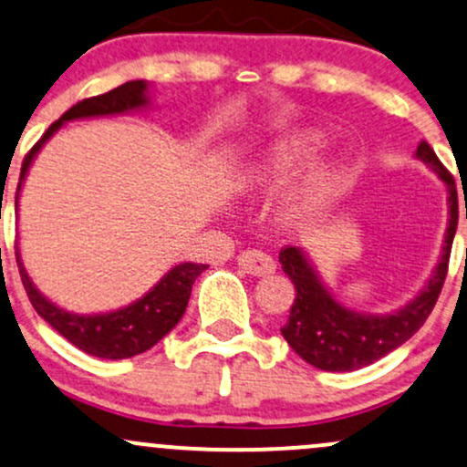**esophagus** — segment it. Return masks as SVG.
<instances>
[{"mask_svg": "<svg viewBox=\"0 0 467 467\" xmlns=\"http://www.w3.org/2000/svg\"><path fill=\"white\" fill-rule=\"evenodd\" d=\"M237 264L239 268H244L248 275H254V276H264V275H270L275 273V259L270 257L268 253H264V250H257V248H248L244 250L242 254L237 257Z\"/></svg>", "mask_w": 467, "mask_h": 467, "instance_id": "obj_1", "label": "esophagus"}]
</instances>
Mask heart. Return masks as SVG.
<instances>
[{
	"label": "heart",
	"mask_w": 467,
	"mask_h": 467,
	"mask_svg": "<svg viewBox=\"0 0 467 467\" xmlns=\"http://www.w3.org/2000/svg\"><path fill=\"white\" fill-rule=\"evenodd\" d=\"M321 132L304 128V130L290 132L279 141L261 148L259 152L239 161L233 171V179L242 188L275 186L288 179L292 172L299 171L308 163L312 155L319 150ZM337 182V171L332 166H317L299 182L285 199V213L290 217H304V214L319 210L330 197Z\"/></svg>",
	"instance_id": "heart-1"
}]
</instances>
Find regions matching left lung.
Wrapping results in <instances>:
<instances>
[{
    "label": "left lung",
    "instance_id": "8db88e82",
    "mask_svg": "<svg viewBox=\"0 0 467 467\" xmlns=\"http://www.w3.org/2000/svg\"><path fill=\"white\" fill-rule=\"evenodd\" d=\"M417 157L423 159L448 186L450 223L448 233H445L443 257L439 261L437 270L430 276L421 295L406 308L386 317L361 315V312L346 308L332 299V295L324 288L299 248L288 245L279 253L281 268L290 276L296 290L295 304L290 308L288 321L281 327V335L296 355L319 370L350 372L379 361L394 348L406 343L425 324L441 295L445 275H448L450 250H452L459 223L457 186H454V177L439 161L428 141L419 143Z\"/></svg>",
    "mask_w": 467,
    "mask_h": 467
}]
</instances>
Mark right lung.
I'll list each match as a JSON object with an SVG mask.
<instances>
[{
    "mask_svg": "<svg viewBox=\"0 0 467 467\" xmlns=\"http://www.w3.org/2000/svg\"><path fill=\"white\" fill-rule=\"evenodd\" d=\"M146 88V81L141 79L126 81V84L104 92V95L88 97V99L79 101L73 109L66 110L64 115L44 132L42 140L30 148L28 155L24 157L15 203H17L19 199V188H22V182L26 172H28L30 161L37 155L39 148L44 146V141L50 140L53 132L57 130L64 121L81 119V117L117 115V112L140 109V106L148 101L146 95H143ZM15 257H17L24 290L26 295H28L33 308L37 310V315L48 321L64 339H68L73 346L79 348V350L99 358H128L150 350L157 341H161L163 337L179 324V319H182L183 312H186L188 299H191L194 279L208 268L206 264H179L159 281L155 288L148 292V295H143L141 299H137L135 304L115 312L84 317L66 312L57 308L55 304H50L42 292L30 284L22 261H19V250L15 253Z\"/></svg>",
    "mask_w": 467,
    "mask_h": 467,
    "instance_id": "obj_1",
    "label": "right lung"
}]
</instances>
